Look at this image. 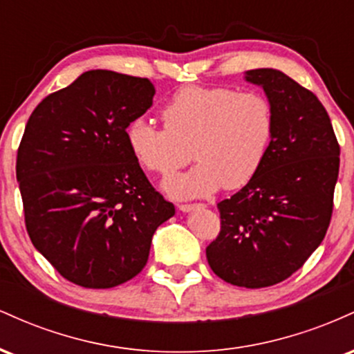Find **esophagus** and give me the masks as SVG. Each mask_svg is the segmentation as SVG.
Instances as JSON below:
<instances>
[{"label":"esophagus","instance_id":"esophagus-1","mask_svg":"<svg viewBox=\"0 0 354 354\" xmlns=\"http://www.w3.org/2000/svg\"><path fill=\"white\" fill-rule=\"evenodd\" d=\"M203 206L205 205H196V203H194V205H178V208H180V211H183V213H189V211L200 209Z\"/></svg>","mask_w":354,"mask_h":354}]
</instances>
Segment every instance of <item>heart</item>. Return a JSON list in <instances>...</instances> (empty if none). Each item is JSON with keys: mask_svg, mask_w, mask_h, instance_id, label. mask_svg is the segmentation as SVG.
Listing matches in <instances>:
<instances>
[{"mask_svg": "<svg viewBox=\"0 0 354 354\" xmlns=\"http://www.w3.org/2000/svg\"><path fill=\"white\" fill-rule=\"evenodd\" d=\"M163 120L160 128L136 116L124 136L135 160L149 173L169 176L191 156L198 161L188 173L163 183L174 198L246 186L265 165L276 128L274 108L263 93L228 86L181 88L165 104Z\"/></svg>", "mask_w": 354, "mask_h": 354, "instance_id": "1", "label": "heart"}]
</instances>
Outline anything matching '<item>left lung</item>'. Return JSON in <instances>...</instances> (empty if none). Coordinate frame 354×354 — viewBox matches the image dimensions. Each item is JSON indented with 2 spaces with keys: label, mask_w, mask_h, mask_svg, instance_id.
<instances>
[{
  "label": "left lung",
  "mask_w": 354,
  "mask_h": 354,
  "mask_svg": "<svg viewBox=\"0 0 354 354\" xmlns=\"http://www.w3.org/2000/svg\"><path fill=\"white\" fill-rule=\"evenodd\" d=\"M274 108V138L254 180L218 203L221 231L206 248L213 273L243 288L290 278L323 241L339 173V145L321 101L273 68L246 71Z\"/></svg>",
  "instance_id": "1"
}]
</instances>
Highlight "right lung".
Wrapping results in <instances>:
<instances>
[{
    "mask_svg": "<svg viewBox=\"0 0 354 354\" xmlns=\"http://www.w3.org/2000/svg\"><path fill=\"white\" fill-rule=\"evenodd\" d=\"M151 81L83 73L28 120L16 158L24 223L68 281L104 290L143 270L154 231L174 214L126 145V126L153 104Z\"/></svg>",
    "mask_w": 354,
    "mask_h": 354,
    "instance_id": "1",
    "label": "right lung"
}]
</instances>
